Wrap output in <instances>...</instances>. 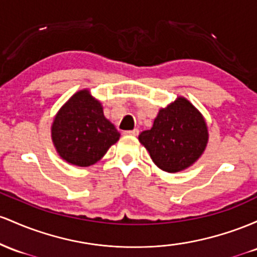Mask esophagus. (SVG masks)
<instances>
[{
	"label": "esophagus",
	"mask_w": 257,
	"mask_h": 257,
	"mask_svg": "<svg viewBox=\"0 0 257 257\" xmlns=\"http://www.w3.org/2000/svg\"><path fill=\"white\" fill-rule=\"evenodd\" d=\"M138 134H140V131H138L137 128L131 130V131H125V132H123V135H127V136H138Z\"/></svg>",
	"instance_id": "obj_1"
}]
</instances>
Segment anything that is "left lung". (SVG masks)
I'll return each instance as SVG.
<instances>
[{
  "label": "left lung",
  "mask_w": 257,
  "mask_h": 257,
  "mask_svg": "<svg viewBox=\"0 0 257 257\" xmlns=\"http://www.w3.org/2000/svg\"><path fill=\"white\" fill-rule=\"evenodd\" d=\"M138 141L163 171L175 174L191 167L205 152L209 130L200 111L187 98L161 108L151 130L141 132Z\"/></svg>",
  "instance_id": "1"
}]
</instances>
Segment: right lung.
Listing matches in <instances>:
<instances>
[{
  "mask_svg": "<svg viewBox=\"0 0 257 257\" xmlns=\"http://www.w3.org/2000/svg\"><path fill=\"white\" fill-rule=\"evenodd\" d=\"M54 148L71 165L87 167L102 159L120 134L103 113L99 100L90 90H80L69 98L51 126Z\"/></svg>",
  "mask_w": 257,
  "mask_h": 257,
  "instance_id": "obj_1",
  "label": "right lung"
}]
</instances>
